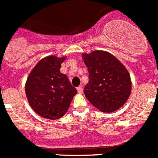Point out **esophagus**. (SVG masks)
<instances>
[{"label":"esophagus","mask_w":158,"mask_h":158,"mask_svg":"<svg viewBox=\"0 0 158 158\" xmlns=\"http://www.w3.org/2000/svg\"><path fill=\"white\" fill-rule=\"evenodd\" d=\"M77 93H79V94H81V93H83V88H82V86H79V87L77 89Z\"/></svg>","instance_id":"1"}]
</instances>
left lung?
Returning a JSON list of instances; mask_svg holds the SVG:
<instances>
[{"mask_svg":"<svg viewBox=\"0 0 158 158\" xmlns=\"http://www.w3.org/2000/svg\"><path fill=\"white\" fill-rule=\"evenodd\" d=\"M89 81L84 92L86 98L102 112L111 113L125 104L131 93V79L123 64L111 53H83Z\"/></svg>","mask_w":158,"mask_h":158,"instance_id":"left-lung-1","label":"left lung"}]
</instances>
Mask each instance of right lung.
<instances>
[{
	"mask_svg": "<svg viewBox=\"0 0 158 158\" xmlns=\"http://www.w3.org/2000/svg\"><path fill=\"white\" fill-rule=\"evenodd\" d=\"M65 58L54 55L42 58L27 78L25 93L28 103L43 118L56 120L63 116L77 93L66 75L60 73Z\"/></svg>",
	"mask_w": 158,
	"mask_h": 158,
	"instance_id": "right-lung-1",
	"label": "right lung"
}]
</instances>
